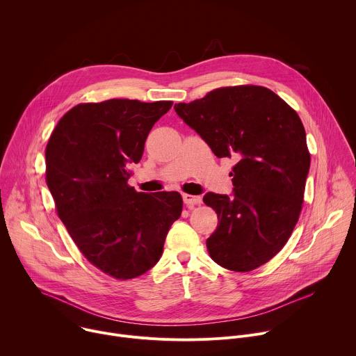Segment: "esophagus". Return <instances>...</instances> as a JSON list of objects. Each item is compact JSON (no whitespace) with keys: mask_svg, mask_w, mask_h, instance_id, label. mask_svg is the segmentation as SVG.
Wrapping results in <instances>:
<instances>
[{"mask_svg":"<svg viewBox=\"0 0 356 356\" xmlns=\"http://www.w3.org/2000/svg\"><path fill=\"white\" fill-rule=\"evenodd\" d=\"M183 201L186 206H197L201 202L200 195H191V194H183Z\"/></svg>","mask_w":356,"mask_h":356,"instance_id":"esophagus-1","label":"esophagus"}]
</instances>
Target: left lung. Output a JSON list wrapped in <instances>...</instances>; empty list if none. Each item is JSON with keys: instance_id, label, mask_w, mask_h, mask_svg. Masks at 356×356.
<instances>
[{"instance_id": "1", "label": "left lung", "mask_w": 356, "mask_h": 356, "mask_svg": "<svg viewBox=\"0 0 356 356\" xmlns=\"http://www.w3.org/2000/svg\"><path fill=\"white\" fill-rule=\"evenodd\" d=\"M175 110L217 158L236 162L232 195L202 198L220 221L207 239L210 257L235 272L259 268L284 246L301 211L310 170L301 120L261 86L221 87Z\"/></svg>"}]
</instances>
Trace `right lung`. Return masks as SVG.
Here are the masks:
<instances>
[{"mask_svg": "<svg viewBox=\"0 0 356 356\" xmlns=\"http://www.w3.org/2000/svg\"><path fill=\"white\" fill-rule=\"evenodd\" d=\"M172 101L113 98L73 107L46 146V183L59 218L86 259L127 280L162 257L183 200L177 191L138 193L128 184L155 122Z\"/></svg>", "mask_w": 356, "mask_h": 356, "instance_id": "right-lung-1", "label": "right lung"}]
</instances>
